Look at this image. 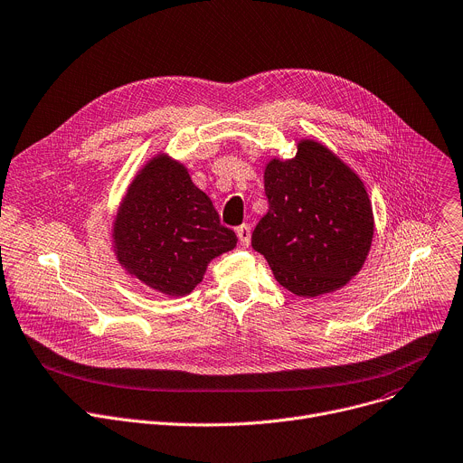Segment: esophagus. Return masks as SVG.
Here are the masks:
<instances>
[{
	"instance_id": "esophagus-1",
	"label": "esophagus",
	"mask_w": 463,
	"mask_h": 463,
	"mask_svg": "<svg viewBox=\"0 0 463 463\" xmlns=\"http://www.w3.org/2000/svg\"><path fill=\"white\" fill-rule=\"evenodd\" d=\"M236 236H238L241 245H249V241H250V227L247 223L236 227Z\"/></svg>"
}]
</instances>
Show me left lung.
Here are the masks:
<instances>
[{"label": "left lung", "instance_id": "obj_1", "mask_svg": "<svg viewBox=\"0 0 463 463\" xmlns=\"http://www.w3.org/2000/svg\"><path fill=\"white\" fill-rule=\"evenodd\" d=\"M268 214L250 243L277 282L301 298L344 286L362 268L373 238V210L362 181L317 142L264 174Z\"/></svg>", "mask_w": 463, "mask_h": 463}]
</instances>
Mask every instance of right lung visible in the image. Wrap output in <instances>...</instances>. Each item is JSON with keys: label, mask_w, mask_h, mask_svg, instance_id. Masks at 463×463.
<instances>
[{"label": "right lung", "mask_w": 463, "mask_h": 463, "mask_svg": "<svg viewBox=\"0 0 463 463\" xmlns=\"http://www.w3.org/2000/svg\"><path fill=\"white\" fill-rule=\"evenodd\" d=\"M236 241L210 197L167 156L153 158L137 175L114 223L118 260L172 298L192 291L206 264Z\"/></svg>", "instance_id": "1"}]
</instances>
